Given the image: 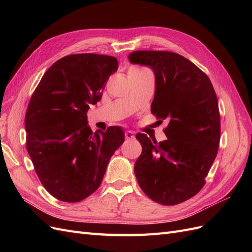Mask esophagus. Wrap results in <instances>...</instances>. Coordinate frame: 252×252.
<instances>
[{
    "mask_svg": "<svg viewBox=\"0 0 252 252\" xmlns=\"http://www.w3.org/2000/svg\"><path fill=\"white\" fill-rule=\"evenodd\" d=\"M125 139L126 140H132V139H134V133L132 131H130V130L125 131Z\"/></svg>",
    "mask_w": 252,
    "mask_h": 252,
    "instance_id": "esophagus-1",
    "label": "esophagus"
}]
</instances>
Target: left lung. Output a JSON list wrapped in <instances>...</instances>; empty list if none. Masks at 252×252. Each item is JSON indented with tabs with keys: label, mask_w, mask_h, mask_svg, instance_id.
Listing matches in <instances>:
<instances>
[{
	"label": "left lung",
	"mask_w": 252,
	"mask_h": 252,
	"mask_svg": "<svg viewBox=\"0 0 252 252\" xmlns=\"http://www.w3.org/2000/svg\"><path fill=\"white\" fill-rule=\"evenodd\" d=\"M128 59L154 71L151 112L161 123L168 121L163 142L136 134L143 148L134 164L136 181L152 201L167 206L183 203L203 188L218 154L220 121L216 91L207 75L178 53L139 50Z\"/></svg>",
	"instance_id": "1"
}]
</instances>
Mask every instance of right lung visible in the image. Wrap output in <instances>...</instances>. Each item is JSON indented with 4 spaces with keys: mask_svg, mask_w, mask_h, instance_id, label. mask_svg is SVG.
Here are the masks:
<instances>
[{
    "mask_svg": "<svg viewBox=\"0 0 252 252\" xmlns=\"http://www.w3.org/2000/svg\"><path fill=\"white\" fill-rule=\"evenodd\" d=\"M119 63L114 57L66 56L44 73L25 116L26 147L45 189L75 203L101 185L110 158L125 140L120 126L93 133L87 111L102 98Z\"/></svg>",
    "mask_w": 252,
    "mask_h": 252,
    "instance_id": "1",
    "label": "right lung"
}]
</instances>
